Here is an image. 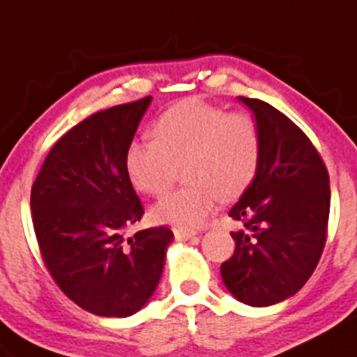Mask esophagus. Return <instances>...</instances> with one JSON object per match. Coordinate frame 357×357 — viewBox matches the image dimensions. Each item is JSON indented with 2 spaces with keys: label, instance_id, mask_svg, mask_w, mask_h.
Returning a JSON list of instances; mask_svg holds the SVG:
<instances>
[{
  "label": "esophagus",
  "instance_id": "esophagus-1",
  "mask_svg": "<svg viewBox=\"0 0 357 357\" xmlns=\"http://www.w3.org/2000/svg\"><path fill=\"white\" fill-rule=\"evenodd\" d=\"M172 232H174L176 239H179V241H186V239H191L193 236H197V231H193V229H186V227H174L172 229Z\"/></svg>",
  "mask_w": 357,
  "mask_h": 357
}]
</instances>
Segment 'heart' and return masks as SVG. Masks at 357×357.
Listing matches in <instances>:
<instances>
[{
	"mask_svg": "<svg viewBox=\"0 0 357 357\" xmlns=\"http://www.w3.org/2000/svg\"><path fill=\"white\" fill-rule=\"evenodd\" d=\"M152 133L153 140H133L126 149L125 171L133 188L162 197L183 164L190 183L152 208L157 222L202 226L222 198H238L257 176L261 137L250 112H226L190 97L164 111Z\"/></svg>",
	"mask_w": 357,
	"mask_h": 357,
	"instance_id": "1",
	"label": "heart"
}]
</instances>
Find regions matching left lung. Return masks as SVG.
Instances as JSON below:
<instances>
[{
	"mask_svg": "<svg viewBox=\"0 0 357 357\" xmlns=\"http://www.w3.org/2000/svg\"><path fill=\"white\" fill-rule=\"evenodd\" d=\"M261 137L257 176L229 215L234 255L220 265L238 301L270 306L291 298L317 268L327 239L328 172L310 138L286 114L260 99L239 97Z\"/></svg>",
	"mask_w": 357,
	"mask_h": 357,
	"instance_id": "obj_1",
	"label": "left lung"
}]
</instances>
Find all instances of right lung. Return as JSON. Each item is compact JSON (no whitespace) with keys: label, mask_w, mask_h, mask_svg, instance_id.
Instances as JSON below:
<instances>
[{"label":"right lung","mask_w":357,"mask_h":357,"mask_svg":"<svg viewBox=\"0 0 357 357\" xmlns=\"http://www.w3.org/2000/svg\"><path fill=\"white\" fill-rule=\"evenodd\" d=\"M152 102L144 97L89 116L47 153L30 193L33 231L54 282L85 311L125 318L145 306L162 275L171 229L126 238L144 207L125 153Z\"/></svg>","instance_id":"add662e5"}]
</instances>
